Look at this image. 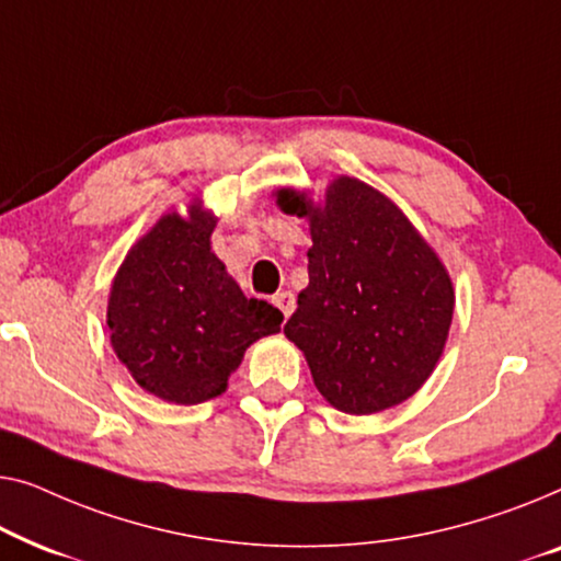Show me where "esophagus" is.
I'll list each match as a JSON object with an SVG mask.
<instances>
[{
  "label": "esophagus",
  "mask_w": 561,
  "mask_h": 561,
  "mask_svg": "<svg viewBox=\"0 0 561 561\" xmlns=\"http://www.w3.org/2000/svg\"><path fill=\"white\" fill-rule=\"evenodd\" d=\"M272 302L279 307L284 318H289V314L295 312V295H291V291H277V295L272 297Z\"/></svg>",
  "instance_id": "esophagus-1"
}]
</instances>
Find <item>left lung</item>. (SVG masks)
Here are the masks:
<instances>
[{
  "instance_id": "left-lung-1",
  "label": "left lung",
  "mask_w": 561,
  "mask_h": 561,
  "mask_svg": "<svg viewBox=\"0 0 561 561\" xmlns=\"http://www.w3.org/2000/svg\"><path fill=\"white\" fill-rule=\"evenodd\" d=\"M282 210L310 218V284L284 335L305 353L318 391L345 414L397 407L427 381L445 348L455 291L414 226L353 178L325 208L279 191Z\"/></svg>"
}]
</instances>
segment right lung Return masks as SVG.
<instances>
[{"mask_svg":"<svg viewBox=\"0 0 561 561\" xmlns=\"http://www.w3.org/2000/svg\"><path fill=\"white\" fill-rule=\"evenodd\" d=\"M216 218L168 213L124 259L108 299L116 356L141 389L172 404L226 391L243 351L279 333L284 314L247 297L210 251Z\"/></svg>","mask_w":561,"mask_h":561,"instance_id":"add662e5","label":"right lung"}]
</instances>
